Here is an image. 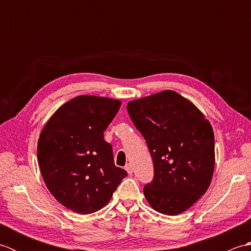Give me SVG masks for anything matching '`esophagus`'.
I'll list each match as a JSON object with an SVG mask.
<instances>
[{
    "label": "esophagus",
    "instance_id": "obj_1",
    "mask_svg": "<svg viewBox=\"0 0 251 251\" xmlns=\"http://www.w3.org/2000/svg\"><path fill=\"white\" fill-rule=\"evenodd\" d=\"M125 170L127 173H128V175H131L132 174V167H131V165L130 164H127L126 166H125Z\"/></svg>",
    "mask_w": 251,
    "mask_h": 251
}]
</instances>
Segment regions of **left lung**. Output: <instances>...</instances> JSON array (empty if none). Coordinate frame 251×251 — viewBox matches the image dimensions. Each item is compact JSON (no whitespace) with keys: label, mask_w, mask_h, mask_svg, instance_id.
<instances>
[{"label":"left lung","mask_w":251,"mask_h":251,"mask_svg":"<svg viewBox=\"0 0 251 251\" xmlns=\"http://www.w3.org/2000/svg\"><path fill=\"white\" fill-rule=\"evenodd\" d=\"M127 111L151 152L154 178L143 189L161 214H182L205 194L215 169L210 123L174 90L129 101Z\"/></svg>","instance_id":"obj_1"}]
</instances>
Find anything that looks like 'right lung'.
Returning <instances> with one entry per match:
<instances>
[{
  "label": "right lung",
  "mask_w": 251,
  "mask_h": 251,
  "mask_svg": "<svg viewBox=\"0 0 251 251\" xmlns=\"http://www.w3.org/2000/svg\"><path fill=\"white\" fill-rule=\"evenodd\" d=\"M120 100L83 95L63 103L40 134L37 161L51 195L79 215L103 208L127 173L116 167L103 131Z\"/></svg>",
  "instance_id": "obj_1"
}]
</instances>
